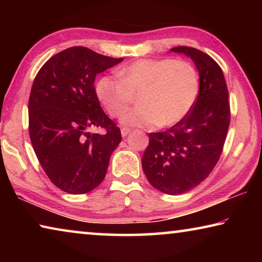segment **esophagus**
I'll list each match as a JSON object with an SVG mask.
<instances>
[{
    "instance_id": "1",
    "label": "esophagus",
    "mask_w": 262,
    "mask_h": 262,
    "mask_svg": "<svg viewBox=\"0 0 262 262\" xmlns=\"http://www.w3.org/2000/svg\"><path fill=\"white\" fill-rule=\"evenodd\" d=\"M130 133V129L129 128H127V127H121V135L125 137V136H127L128 134H129Z\"/></svg>"
}]
</instances>
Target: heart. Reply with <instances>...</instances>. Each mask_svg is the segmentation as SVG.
<instances>
[{
  "label": "heart",
  "mask_w": 262,
  "mask_h": 262,
  "mask_svg": "<svg viewBox=\"0 0 262 262\" xmlns=\"http://www.w3.org/2000/svg\"><path fill=\"white\" fill-rule=\"evenodd\" d=\"M101 77L96 94L111 117H119L139 94L136 107L122 115V125L154 128L179 122L193 108L199 96L200 77L188 61L140 59L118 72Z\"/></svg>",
  "instance_id": "b5f03b06"
}]
</instances>
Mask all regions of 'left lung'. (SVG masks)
I'll list each match as a JSON object with an SVG mask.
<instances>
[{
  "instance_id": "1",
  "label": "left lung",
  "mask_w": 262,
  "mask_h": 262,
  "mask_svg": "<svg viewBox=\"0 0 262 262\" xmlns=\"http://www.w3.org/2000/svg\"><path fill=\"white\" fill-rule=\"evenodd\" d=\"M171 52L194 61L199 96L183 120L165 132L150 133L142 167L155 188L178 195L202 183L219 162L230 125V103L223 72L212 57L187 46Z\"/></svg>"
}]
</instances>
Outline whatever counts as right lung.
<instances>
[{
    "instance_id": "right-lung-1",
    "label": "right lung",
    "mask_w": 262,
    "mask_h": 262,
    "mask_svg": "<svg viewBox=\"0 0 262 262\" xmlns=\"http://www.w3.org/2000/svg\"><path fill=\"white\" fill-rule=\"evenodd\" d=\"M123 59L75 46L52 56L34 78L29 132L38 161L56 187L84 194L104 180L121 132L100 107L96 76ZM101 126L105 135H90Z\"/></svg>"
}]
</instances>
